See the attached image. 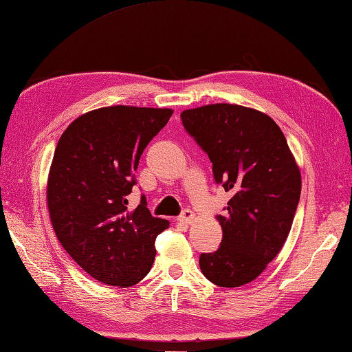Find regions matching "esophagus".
Returning <instances> with one entry per match:
<instances>
[{"label":"esophagus","mask_w":352,"mask_h":352,"mask_svg":"<svg viewBox=\"0 0 352 352\" xmlns=\"http://www.w3.org/2000/svg\"><path fill=\"white\" fill-rule=\"evenodd\" d=\"M179 220H181L182 223L190 224V223H192V221L195 220V214H193V212L190 210V209H184L181 217H179Z\"/></svg>","instance_id":"1"}]
</instances>
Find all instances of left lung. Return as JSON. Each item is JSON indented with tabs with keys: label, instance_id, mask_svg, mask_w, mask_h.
Returning <instances> with one entry per match:
<instances>
[{
	"label": "left lung",
	"instance_id": "8db88e82",
	"mask_svg": "<svg viewBox=\"0 0 352 352\" xmlns=\"http://www.w3.org/2000/svg\"><path fill=\"white\" fill-rule=\"evenodd\" d=\"M186 131L209 155L215 182L230 197L218 215L223 240L203 252L201 272L218 287L254 280L279 254L301 195V173L273 118L237 104H209L181 113Z\"/></svg>",
	"mask_w": 352,
	"mask_h": 352
}]
</instances>
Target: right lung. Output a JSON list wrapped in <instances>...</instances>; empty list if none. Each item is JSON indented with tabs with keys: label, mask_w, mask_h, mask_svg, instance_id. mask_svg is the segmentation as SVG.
Masks as SVG:
<instances>
[{
	"label": "right lung",
	"mask_w": 352,
	"mask_h": 352,
	"mask_svg": "<svg viewBox=\"0 0 352 352\" xmlns=\"http://www.w3.org/2000/svg\"><path fill=\"white\" fill-rule=\"evenodd\" d=\"M171 109L111 106L80 115L57 142L46 201L54 232L85 273L120 289L149 273L155 237L168 220L135 209L128 195L148 143L168 123Z\"/></svg>",
	"instance_id": "add662e5"
}]
</instances>
